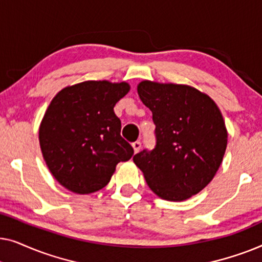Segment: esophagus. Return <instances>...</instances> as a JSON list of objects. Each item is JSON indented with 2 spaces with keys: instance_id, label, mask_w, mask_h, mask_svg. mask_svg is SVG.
<instances>
[{
  "instance_id": "34e87169",
  "label": "esophagus",
  "mask_w": 262,
  "mask_h": 262,
  "mask_svg": "<svg viewBox=\"0 0 262 262\" xmlns=\"http://www.w3.org/2000/svg\"><path fill=\"white\" fill-rule=\"evenodd\" d=\"M141 146H142V144H141V142H139V141H136V142L132 143V148H134L135 152H138L139 150H141Z\"/></svg>"
}]
</instances>
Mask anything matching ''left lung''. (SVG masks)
Instances as JSON below:
<instances>
[{"mask_svg": "<svg viewBox=\"0 0 262 262\" xmlns=\"http://www.w3.org/2000/svg\"><path fill=\"white\" fill-rule=\"evenodd\" d=\"M142 102L152 112L156 144L134 156L160 198L181 202L206 187L220 168L228 135L213 100L184 84L143 81Z\"/></svg>", "mask_w": 262, "mask_h": 262, "instance_id": "8db88e82", "label": "left lung"}]
</instances>
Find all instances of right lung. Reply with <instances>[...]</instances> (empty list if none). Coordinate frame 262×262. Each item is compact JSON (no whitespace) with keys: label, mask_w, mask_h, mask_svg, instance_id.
I'll list each match as a JSON object with an SVG mask.
<instances>
[{"label":"right lung","mask_w":262,"mask_h":262,"mask_svg":"<svg viewBox=\"0 0 262 262\" xmlns=\"http://www.w3.org/2000/svg\"><path fill=\"white\" fill-rule=\"evenodd\" d=\"M128 91L125 82L85 81L64 88L50 103L39 143L50 171L67 189L78 194L99 191L117 164L134 155L113 111Z\"/></svg>","instance_id":"1"}]
</instances>
